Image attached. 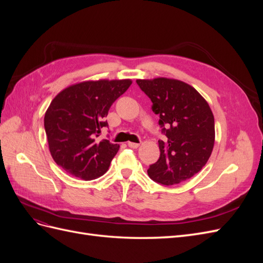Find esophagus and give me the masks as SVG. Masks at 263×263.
Wrapping results in <instances>:
<instances>
[{
  "label": "esophagus",
  "instance_id": "obj_1",
  "mask_svg": "<svg viewBox=\"0 0 263 263\" xmlns=\"http://www.w3.org/2000/svg\"><path fill=\"white\" fill-rule=\"evenodd\" d=\"M127 145H128V147L134 148V149H136V148H138V147H139V144H137V142H132V141H128V142H127Z\"/></svg>",
  "mask_w": 263,
  "mask_h": 263
}]
</instances>
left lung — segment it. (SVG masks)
Segmentation results:
<instances>
[{
  "instance_id": "obj_1",
  "label": "left lung",
  "mask_w": 263,
  "mask_h": 263,
  "mask_svg": "<svg viewBox=\"0 0 263 263\" xmlns=\"http://www.w3.org/2000/svg\"><path fill=\"white\" fill-rule=\"evenodd\" d=\"M153 102L165 140L148 176L163 185L192 178L209 161L215 141L214 115L209 103L190 84L168 78L136 81Z\"/></svg>"
}]
</instances>
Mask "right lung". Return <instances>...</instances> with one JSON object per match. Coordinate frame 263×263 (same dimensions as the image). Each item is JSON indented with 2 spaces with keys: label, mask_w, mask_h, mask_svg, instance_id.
<instances>
[{
  "label": "right lung",
  "mask_w": 263,
  "mask_h": 263,
  "mask_svg": "<svg viewBox=\"0 0 263 263\" xmlns=\"http://www.w3.org/2000/svg\"><path fill=\"white\" fill-rule=\"evenodd\" d=\"M132 80L83 81L66 87L47 108L44 125L51 157L60 168L85 181L103 176L119 145L98 139L113 103Z\"/></svg>",
  "instance_id": "add662e5"
}]
</instances>
